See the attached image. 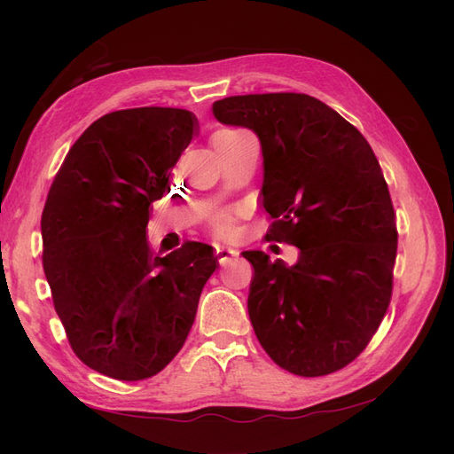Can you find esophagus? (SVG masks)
I'll return each mask as SVG.
<instances>
[{
    "mask_svg": "<svg viewBox=\"0 0 454 454\" xmlns=\"http://www.w3.org/2000/svg\"><path fill=\"white\" fill-rule=\"evenodd\" d=\"M214 250H215L217 261H219V263H222V265L227 263V261H229L232 255H237V250H232L231 246H225V244H215Z\"/></svg>",
    "mask_w": 454,
    "mask_h": 454,
    "instance_id": "34e87169",
    "label": "esophagus"
}]
</instances>
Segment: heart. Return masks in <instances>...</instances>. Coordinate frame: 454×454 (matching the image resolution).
Returning <instances> with one entry per match:
<instances>
[{
  "label": "heart",
  "instance_id": "heart-1",
  "mask_svg": "<svg viewBox=\"0 0 454 454\" xmlns=\"http://www.w3.org/2000/svg\"><path fill=\"white\" fill-rule=\"evenodd\" d=\"M212 225H214L215 232H219V235H225V232H229L232 229V225H235V215H232L231 212H219L212 219Z\"/></svg>",
  "mask_w": 454,
  "mask_h": 454
}]
</instances>
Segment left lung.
I'll return each instance as SVG.
<instances>
[{"label": "left lung", "instance_id": "obj_1", "mask_svg": "<svg viewBox=\"0 0 454 454\" xmlns=\"http://www.w3.org/2000/svg\"><path fill=\"white\" fill-rule=\"evenodd\" d=\"M212 109L257 134L267 240L299 248L294 267L242 252L257 340L294 375L335 373L369 345L392 297L397 229L380 164L358 129L309 94L229 96Z\"/></svg>", "mask_w": 454, "mask_h": 454}]
</instances>
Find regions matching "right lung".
Returning a JSON list of instances; mask_svg holds the SVG:
<instances>
[{
	"label": "right lung",
	"instance_id": "obj_1",
	"mask_svg": "<svg viewBox=\"0 0 454 454\" xmlns=\"http://www.w3.org/2000/svg\"><path fill=\"white\" fill-rule=\"evenodd\" d=\"M195 132L197 117L177 107L100 117L67 151L41 214L43 270L72 350L117 380L172 362L217 267L208 244L155 254L145 237L151 204L170 193Z\"/></svg>",
	"mask_w": 454,
	"mask_h": 454
}]
</instances>
